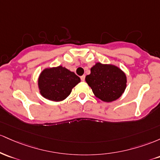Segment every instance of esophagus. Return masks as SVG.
<instances>
[{"label": "esophagus", "instance_id": "esophagus-1", "mask_svg": "<svg viewBox=\"0 0 160 160\" xmlns=\"http://www.w3.org/2000/svg\"><path fill=\"white\" fill-rule=\"evenodd\" d=\"M85 79V75H82V76H81V80L82 81V82H84Z\"/></svg>", "mask_w": 160, "mask_h": 160}]
</instances>
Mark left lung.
<instances>
[{
    "mask_svg": "<svg viewBox=\"0 0 160 160\" xmlns=\"http://www.w3.org/2000/svg\"><path fill=\"white\" fill-rule=\"evenodd\" d=\"M85 81L95 96L104 102L119 99L126 88V75L117 66L97 62Z\"/></svg>",
    "mask_w": 160,
    "mask_h": 160,
    "instance_id": "8db88e82",
    "label": "left lung"
}]
</instances>
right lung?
Instances as JSON below:
<instances>
[{
  "instance_id": "add662e5",
  "label": "right lung",
  "mask_w": 160,
  "mask_h": 160,
  "mask_svg": "<svg viewBox=\"0 0 160 160\" xmlns=\"http://www.w3.org/2000/svg\"><path fill=\"white\" fill-rule=\"evenodd\" d=\"M81 82L73 72L62 66L44 69L39 75L41 94L52 101H61L70 94L72 90Z\"/></svg>"
}]
</instances>
